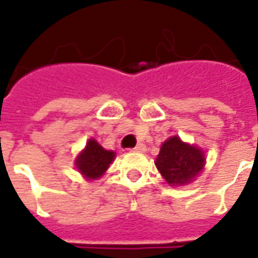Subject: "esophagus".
I'll return each mask as SVG.
<instances>
[{
	"label": "esophagus",
	"mask_w": 258,
	"mask_h": 258,
	"mask_svg": "<svg viewBox=\"0 0 258 258\" xmlns=\"http://www.w3.org/2000/svg\"><path fill=\"white\" fill-rule=\"evenodd\" d=\"M133 151H138V153H145L146 146L143 145V143H139V145H137V147H134Z\"/></svg>",
	"instance_id": "esophagus-1"
}]
</instances>
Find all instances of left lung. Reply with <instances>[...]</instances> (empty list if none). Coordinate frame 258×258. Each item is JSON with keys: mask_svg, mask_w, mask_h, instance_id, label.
I'll list each match as a JSON object with an SVG mask.
<instances>
[{"mask_svg": "<svg viewBox=\"0 0 258 258\" xmlns=\"http://www.w3.org/2000/svg\"><path fill=\"white\" fill-rule=\"evenodd\" d=\"M204 150L171 137L162 145L155 166L170 186H184L191 183L204 170Z\"/></svg>", "mask_w": 258, "mask_h": 258, "instance_id": "obj_1", "label": "left lung"}]
</instances>
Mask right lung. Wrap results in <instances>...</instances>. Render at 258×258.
Listing matches in <instances>:
<instances>
[{"instance_id":"right-lung-1","label":"right lung","mask_w":258,"mask_h":258,"mask_svg":"<svg viewBox=\"0 0 258 258\" xmlns=\"http://www.w3.org/2000/svg\"><path fill=\"white\" fill-rule=\"evenodd\" d=\"M115 159V153L103 149L95 139L87 142L86 149L79 154L75 166L88 180L99 179Z\"/></svg>"}]
</instances>
